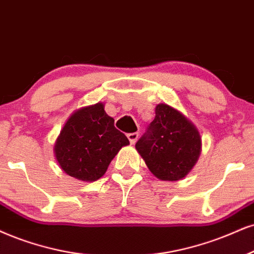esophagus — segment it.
<instances>
[{"mask_svg":"<svg viewBox=\"0 0 254 254\" xmlns=\"http://www.w3.org/2000/svg\"><path fill=\"white\" fill-rule=\"evenodd\" d=\"M127 137H128V140H129V142L132 143H135L136 142V140H137V137H139V133L137 132H135V133H129L127 135Z\"/></svg>","mask_w":254,"mask_h":254,"instance_id":"esophagus-1","label":"esophagus"}]
</instances>
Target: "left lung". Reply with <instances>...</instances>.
I'll list each match as a JSON object with an SVG mask.
<instances>
[{
	"instance_id": "obj_1",
	"label": "left lung",
	"mask_w": 254,
	"mask_h": 254,
	"mask_svg": "<svg viewBox=\"0 0 254 254\" xmlns=\"http://www.w3.org/2000/svg\"><path fill=\"white\" fill-rule=\"evenodd\" d=\"M135 148L156 178L175 181L187 175L198 160L201 139L198 129L180 112L160 103Z\"/></svg>"
}]
</instances>
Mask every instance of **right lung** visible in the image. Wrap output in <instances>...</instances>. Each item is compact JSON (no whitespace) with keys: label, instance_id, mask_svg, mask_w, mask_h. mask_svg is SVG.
Here are the masks:
<instances>
[{"label":"right lung","instance_id":"obj_1","mask_svg":"<svg viewBox=\"0 0 254 254\" xmlns=\"http://www.w3.org/2000/svg\"><path fill=\"white\" fill-rule=\"evenodd\" d=\"M129 140L114 126L102 103L75 112L55 143L59 165L70 177L96 181L107 171L115 154Z\"/></svg>","mask_w":254,"mask_h":254}]
</instances>
